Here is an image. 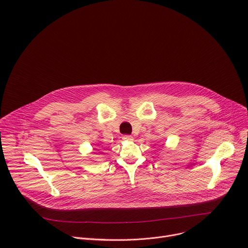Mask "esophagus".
Instances as JSON below:
<instances>
[{
	"instance_id": "1",
	"label": "esophagus",
	"mask_w": 248,
	"mask_h": 248,
	"mask_svg": "<svg viewBox=\"0 0 248 248\" xmlns=\"http://www.w3.org/2000/svg\"><path fill=\"white\" fill-rule=\"evenodd\" d=\"M123 140H129V141H131V140H133L134 139H133V137H132V136H129V135H124V136H123Z\"/></svg>"
}]
</instances>
